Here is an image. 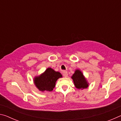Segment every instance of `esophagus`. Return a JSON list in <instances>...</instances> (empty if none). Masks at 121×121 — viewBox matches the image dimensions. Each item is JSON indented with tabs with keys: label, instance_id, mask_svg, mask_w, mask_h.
<instances>
[{
	"label": "esophagus",
	"instance_id": "1",
	"mask_svg": "<svg viewBox=\"0 0 121 121\" xmlns=\"http://www.w3.org/2000/svg\"><path fill=\"white\" fill-rule=\"evenodd\" d=\"M63 75L65 77H68V73H67V71H64V72H63Z\"/></svg>",
	"mask_w": 121,
	"mask_h": 121
}]
</instances>
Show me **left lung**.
Segmentation results:
<instances>
[{
  "label": "left lung",
  "mask_w": 121,
  "mask_h": 121,
  "mask_svg": "<svg viewBox=\"0 0 121 121\" xmlns=\"http://www.w3.org/2000/svg\"><path fill=\"white\" fill-rule=\"evenodd\" d=\"M75 87L78 89L83 90L89 86V83L84 76L82 72L79 69H76L71 76Z\"/></svg>",
  "instance_id": "left-lung-1"
}]
</instances>
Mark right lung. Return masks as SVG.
Masks as SVG:
<instances>
[{"label":"right lung","instance_id":"add662e5","mask_svg":"<svg viewBox=\"0 0 121 121\" xmlns=\"http://www.w3.org/2000/svg\"><path fill=\"white\" fill-rule=\"evenodd\" d=\"M62 75L58 71L51 68H48L43 73L35 77L34 82L40 91H52L56 86V81Z\"/></svg>","mask_w":121,"mask_h":121}]
</instances>
